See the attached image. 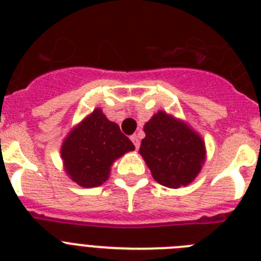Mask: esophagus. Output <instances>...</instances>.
Masks as SVG:
<instances>
[{
  "instance_id": "obj_1",
  "label": "esophagus",
  "mask_w": 261,
  "mask_h": 261,
  "mask_svg": "<svg viewBox=\"0 0 261 261\" xmlns=\"http://www.w3.org/2000/svg\"><path fill=\"white\" fill-rule=\"evenodd\" d=\"M130 140H132V142L135 144L136 149H138L140 147V138H138L137 135H132L130 136Z\"/></svg>"
}]
</instances>
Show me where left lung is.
Instances as JSON below:
<instances>
[{"label": "left lung", "instance_id": "8db88e82", "mask_svg": "<svg viewBox=\"0 0 261 261\" xmlns=\"http://www.w3.org/2000/svg\"><path fill=\"white\" fill-rule=\"evenodd\" d=\"M140 154L154 180L168 188L192 183L206 159L205 142L183 120L158 111L144 125Z\"/></svg>", "mask_w": 261, "mask_h": 261}]
</instances>
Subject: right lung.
<instances>
[{
	"mask_svg": "<svg viewBox=\"0 0 261 261\" xmlns=\"http://www.w3.org/2000/svg\"><path fill=\"white\" fill-rule=\"evenodd\" d=\"M132 150L135 145L119 125L95 108L71 128L60 153L69 179L84 188H94L110 177L111 166L117 158Z\"/></svg>",
	"mask_w": 261,
	"mask_h": 261,
	"instance_id": "1",
	"label": "right lung"
}]
</instances>
